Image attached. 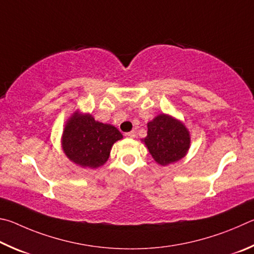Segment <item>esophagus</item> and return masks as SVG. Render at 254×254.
<instances>
[{"label":"esophagus","mask_w":254,"mask_h":254,"mask_svg":"<svg viewBox=\"0 0 254 254\" xmlns=\"http://www.w3.org/2000/svg\"><path fill=\"white\" fill-rule=\"evenodd\" d=\"M125 136H126L127 138H134V137L136 136V134H135V131H129V132H126V134H125Z\"/></svg>","instance_id":"esophagus-1"}]
</instances>
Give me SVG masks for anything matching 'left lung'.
<instances>
[{
  "mask_svg": "<svg viewBox=\"0 0 254 254\" xmlns=\"http://www.w3.org/2000/svg\"><path fill=\"white\" fill-rule=\"evenodd\" d=\"M143 141L155 162L166 166L183 158L189 152L190 137L188 128L170 115L161 114L147 124Z\"/></svg>",
  "mask_w": 254,
  "mask_h": 254,
  "instance_id": "8db88e82",
  "label": "left lung"
}]
</instances>
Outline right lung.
I'll list each match as a JSON object with an SVG mask.
<instances>
[{
    "instance_id": "obj_1",
    "label": "right lung",
    "mask_w": 254,
    "mask_h": 254,
    "mask_svg": "<svg viewBox=\"0 0 254 254\" xmlns=\"http://www.w3.org/2000/svg\"><path fill=\"white\" fill-rule=\"evenodd\" d=\"M123 135L113 125L97 122L90 114L71 116L62 134V149L71 162L98 168L108 161L110 150Z\"/></svg>"
}]
</instances>
